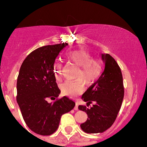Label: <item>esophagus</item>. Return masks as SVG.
I'll return each mask as SVG.
<instances>
[{"label":"esophagus","mask_w":147,"mask_h":147,"mask_svg":"<svg viewBox=\"0 0 147 147\" xmlns=\"http://www.w3.org/2000/svg\"><path fill=\"white\" fill-rule=\"evenodd\" d=\"M74 109H75V110H78V104H76V105H75V107H74Z\"/></svg>","instance_id":"34e87169"}]
</instances>
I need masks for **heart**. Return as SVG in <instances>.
<instances>
[{
  "mask_svg": "<svg viewBox=\"0 0 147 147\" xmlns=\"http://www.w3.org/2000/svg\"><path fill=\"white\" fill-rule=\"evenodd\" d=\"M70 63L79 67L76 80H67L61 85L62 92L70 97H75L84 90L86 84H92L98 80L103 72L104 65L100 58L92 57L90 53L81 50L69 51L66 55ZM55 77L57 80H61L63 77V64L56 61L54 63Z\"/></svg>",
  "mask_w": 147,
  "mask_h": 147,
  "instance_id": "1",
  "label": "heart"
}]
</instances>
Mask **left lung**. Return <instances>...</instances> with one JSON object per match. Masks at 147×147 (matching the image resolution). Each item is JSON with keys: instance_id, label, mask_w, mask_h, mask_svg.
<instances>
[{"instance_id": "left-lung-1", "label": "left lung", "mask_w": 147, "mask_h": 147, "mask_svg": "<svg viewBox=\"0 0 147 147\" xmlns=\"http://www.w3.org/2000/svg\"><path fill=\"white\" fill-rule=\"evenodd\" d=\"M105 69L98 80L90 86L82 94V99L87 102V106L78 107L80 110L87 112L85 122L81 129L86 133H101L113 124L117 117L124 94L121 69L116 60L109 54H102Z\"/></svg>"}]
</instances>
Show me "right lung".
<instances>
[{"label":"right lung","mask_w":147,"mask_h":147,"mask_svg":"<svg viewBox=\"0 0 147 147\" xmlns=\"http://www.w3.org/2000/svg\"><path fill=\"white\" fill-rule=\"evenodd\" d=\"M67 43L45 45L31 52L20 67L17 80V100L23 119L36 134L48 136L59 127L61 116L75 107L72 100L58 98L54 63ZM48 98L56 99L49 103Z\"/></svg>","instance_id":"obj_1"}]
</instances>
